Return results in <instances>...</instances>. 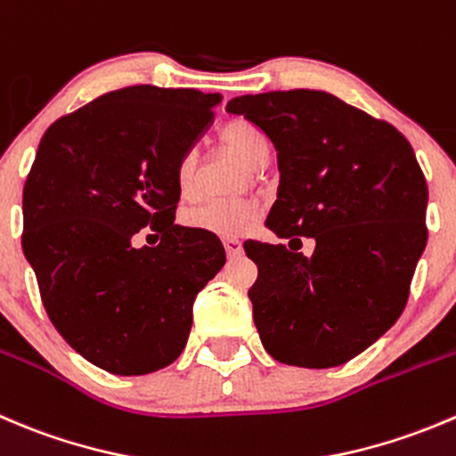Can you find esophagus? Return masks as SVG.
Segmentation results:
<instances>
[{
    "label": "esophagus",
    "instance_id": "34e87169",
    "mask_svg": "<svg viewBox=\"0 0 456 456\" xmlns=\"http://www.w3.org/2000/svg\"><path fill=\"white\" fill-rule=\"evenodd\" d=\"M224 249H227L229 258H238L242 254V242L236 240V238H227L224 240Z\"/></svg>",
    "mask_w": 456,
    "mask_h": 456
}]
</instances>
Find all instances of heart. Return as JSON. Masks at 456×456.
I'll list each match as a JSON object with an SVG mask.
<instances>
[{
  "label": "heart",
  "mask_w": 456,
  "mask_h": 456,
  "mask_svg": "<svg viewBox=\"0 0 456 456\" xmlns=\"http://www.w3.org/2000/svg\"><path fill=\"white\" fill-rule=\"evenodd\" d=\"M220 142L236 153L245 165L263 167L269 160V142L251 122L232 120L220 131ZM196 169L198 158L193 151L180 156L175 165V187L183 198H193L196 193ZM258 220L256 205L245 200H214L187 211L184 223L187 227L207 232L220 238H238L249 232Z\"/></svg>",
  "instance_id": "obj_1"
}]
</instances>
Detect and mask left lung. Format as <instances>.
<instances>
[{"instance_id": "8db88e82", "label": "left lung", "mask_w": 456, "mask_h": 456, "mask_svg": "<svg viewBox=\"0 0 456 456\" xmlns=\"http://www.w3.org/2000/svg\"><path fill=\"white\" fill-rule=\"evenodd\" d=\"M278 151L267 227L285 245L249 242V289L263 347L281 363L336 368L396 322L426 249L428 184L392 125L325 91H272L227 102ZM294 235L317 242L309 259Z\"/></svg>"}]
</instances>
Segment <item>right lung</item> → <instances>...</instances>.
Listing matches in <instances>:
<instances>
[{
    "label": "right lung",
    "instance_id": "1",
    "mask_svg": "<svg viewBox=\"0 0 456 456\" xmlns=\"http://www.w3.org/2000/svg\"><path fill=\"white\" fill-rule=\"evenodd\" d=\"M220 93L151 84L110 91L48 126L24 184L26 260L55 330L120 377L183 354L198 291L223 269V242L174 224L175 165ZM144 226L156 248L133 247Z\"/></svg>",
    "mask_w": 456,
    "mask_h": 456
}]
</instances>
